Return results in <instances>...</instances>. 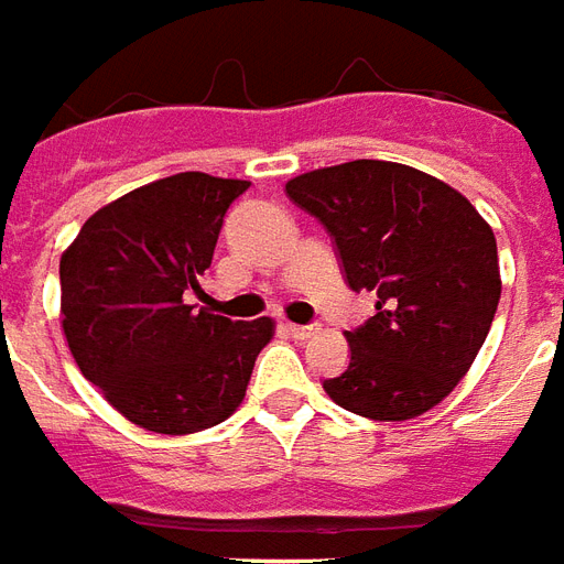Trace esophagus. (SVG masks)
<instances>
[{"label": "esophagus", "mask_w": 564, "mask_h": 564, "mask_svg": "<svg viewBox=\"0 0 564 564\" xmlns=\"http://www.w3.org/2000/svg\"><path fill=\"white\" fill-rule=\"evenodd\" d=\"M285 333L291 338H312L317 333V327H303V324H285Z\"/></svg>", "instance_id": "esophagus-1"}]
</instances>
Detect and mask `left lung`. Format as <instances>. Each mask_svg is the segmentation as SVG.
Masks as SVG:
<instances>
[{
  "instance_id": "obj_1",
  "label": "left lung",
  "mask_w": 564,
  "mask_h": 564,
  "mask_svg": "<svg viewBox=\"0 0 564 564\" xmlns=\"http://www.w3.org/2000/svg\"><path fill=\"white\" fill-rule=\"evenodd\" d=\"M285 193L336 240L347 285L378 291V312L345 333L350 366L324 380L327 395L375 422L437 408L497 315L494 228L455 186L389 160L315 169L291 177Z\"/></svg>"
}]
</instances>
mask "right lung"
I'll use <instances>...</instances> for the list:
<instances>
[{"instance_id": "obj_1", "label": "right lung", "mask_w": 564, "mask_h": 564, "mask_svg": "<svg viewBox=\"0 0 564 564\" xmlns=\"http://www.w3.org/2000/svg\"><path fill=\"white\" fill-rule=\"evenodd\" d=\"M249 181L181 172L86 219L62 252V329L76 366L133 425L184 437L228 419L273 338L186 303L202 291L228 205Z\"/></svg>"}]
</instances>
